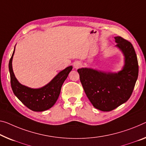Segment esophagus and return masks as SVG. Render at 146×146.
Listing matches in <instances>:
<instances>
[{
    "mask_svg": "<svg viewBox=\"0 0 146 146\" xmlns=\"http://www.w3.org/2000/svg\"><path fill=\"white\" fill-rule=\"evenodd\" d=\"M81 66H82V64H81V62H76L74 64V68L76 69L80 68Z\"/></svg>",
    "mask_w": 146,
    "mask_h": 146,
    "instance_id": "34e87169",
    "label": "esophagus"
}]
</instances>
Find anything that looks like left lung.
<instances>
[{"mask_svg": "<svg viewBox=\"0 0 146 146\" xmlns=\"http://www.w3.org/2000/svg\"><path fill=\"white\" fill-rule=\"evenodd\" d=\"M115 39L125 57L121 71L111 74L90 68L78 69L87 98L95 108L103 111L113 110L129 100L138 76L137 57L133 45L121 36Z\"/></svg>", "mask_w": 146, "mask_h": 146, "instance_id": "left-lung-1", "label": "left lung"}]
</instances>
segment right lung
<instances>
[{
  "label": "right lung",
  "mask_w": 146,
  "mask_h": 146,
  "mask_svg": "<svg viewBox=\"0 0 146 146\" xmlns=\"http://www.w3.org/2000/svg\"><path fill=\"white\" fill-rule=\"evenodd\" d=\"M9 61L11 87L15 95L23 104L31 110L43 111L51 108L59 98L63 83L72 66H68L59 72L48 85L40 89H31L20 84L15 77L12 69V58Z\"/></svg>",
  "instance_id": "obj_1"
}]
</instances>
